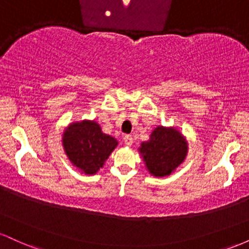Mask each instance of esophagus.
<instances>
[{
    "mask_svg": "<svg viewBox=\"0 0 249 249\" xmlns=\"http://www.w3.org/2000/svg\"><path fill=\"white\" fill-rule=\"evenodd\" d=\"M123 141H124V142L127 145V146H131V145H132V142H133V138H132V136H131V134H125L124 138H123Z\"/></svg>",
    "mask_w": 249,
    "mask_h": 249,
    "instance_id": "34e87169",
    "label": "esophagus"
}]
</instances>
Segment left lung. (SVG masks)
<instances>
[{
    "label": "left lung",
    "mask_w": 249,
    "mask_h": 249,
    "mask_svg": "<svg viewBox=\"0 0 249 249\" xmlns=\"http://www.w3.org/2000/svg\"><path fill=\"white\" fill-rule=\"evenodd\" d=\"M147 170L156 177L168 176L184 161L187 142L174 128L157 127L150 141L142 142L139 148Z\"/></svg>",
    "instance_id": "left-lung-1"
}]
</instances>
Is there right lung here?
I'll return each mask as SVG.
<instances>
[{
	"label": "right lung",
	"instance_id": "add662e5",
	"mask_svg": "<svg viewBox=\"0 0 249 249\" xmlns=\"http://www.w3.org/2000/svg\"><path fill=\"white\" fill-rule=\"evenodd\" d=\"M117 144L116 139L103 133L95 122L71 124L63 136L65 153L76 167L87 174H95Z\"/></svg>",
	"mask_w": 249,
	"mask_h": 249
}]
</instances>
